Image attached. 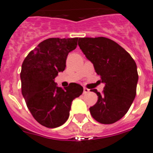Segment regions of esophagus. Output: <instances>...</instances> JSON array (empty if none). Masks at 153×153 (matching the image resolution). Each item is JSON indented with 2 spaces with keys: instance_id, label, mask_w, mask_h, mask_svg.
Segmentation results:
<instances>
[{
  "instance_id": "34e87169",
  "label": "esophagus",
  "mask_w": 153,
  "mask_h": 153,
  "mask_svg": "<svg viewBox=\"0 0 153 153\" xmlns=\"http://www.w3.org/2000/svg\"><path fill=\"white\" fill-rule=\"evenodd\" d=\"M89 92V89L86 88H84V94H87Z\"/></svg>"
}]
</instances>
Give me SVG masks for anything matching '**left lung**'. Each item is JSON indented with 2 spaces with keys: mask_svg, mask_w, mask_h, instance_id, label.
Segmentation results:
<instances>
[{
  "mask_svg": "<svg viewBox=\"0 0 153 153\" xmlns=\"http://www.w3.org/2000/svg\"><path fill=\"white\" fill-rule=\"evenodd\" d=\"M78 45L93 64L102 94L92 89L98 101L89 108L91 116L102 124H112L129 111L136 96L138 74L134 60L121 46L104 37L80 38Z\"/></svg>",
  "mask_w": 153,
  "mask_h": 153,
  "instance_id": "1",
  "label": "left lung"
}]
</instances>
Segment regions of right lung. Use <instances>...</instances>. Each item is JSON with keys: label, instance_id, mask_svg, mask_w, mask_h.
Wrapping results in <instances>:
<instances>
[{"label": "right lung", "instance_id": "add662e5", "mask_svg": "<svg viewBox=\"0 0 153 153\" xmlns=\"http://www.w3.org/2000/svg\"><path fill=\"white\" fill-rule=\"evenodd\" d=\"M78 38H51L40 42L22 64V95L38 123L47 128L63 125L69 118L72 102L83 93L81 85L71 83L62 88L54 82L66 66L69 52L77 46Z\"/></svg>", "mask_w": 153, "mask_h": 153}]
</instances>
